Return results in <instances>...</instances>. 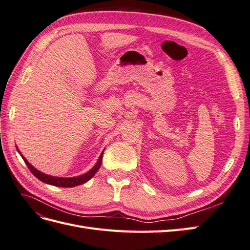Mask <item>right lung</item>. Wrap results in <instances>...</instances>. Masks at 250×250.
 <instances>
[{"label": "right lung", "instance_id": "obj_1", "mask_svg": "<svg viewBox=\"0 0 250 250\" xmlns=\"http://www.w3.org/2000/svg\"><path fill=\"white\" fill-rule=\"evenodd\" d=\"M17 149H18V147H17ZM18 152L21 154V156L22 157V160H24V162L26 163L27 167L29 168L30 171H31L33 175L36 178H39L41 181H42V183L51 185V186H55V187L72 188V187H76V186H79V185H82V184H85L86 181H88L90 178L94 177L96 172L99 170L100 166H101L104 150H103V152L100 154L99 160L97 161L96 165L94 166L92 169H90L88 172L82 174V175L75 176V177H57V176H52V175H48V174H44V173L41 172L40 170H37L36 168H34L33 166L30 164L24 156H22V154L21 153V151L19 149H18Z\"/></svg>", "mask_w": 250, "mask_h": 250}]
</instances>
